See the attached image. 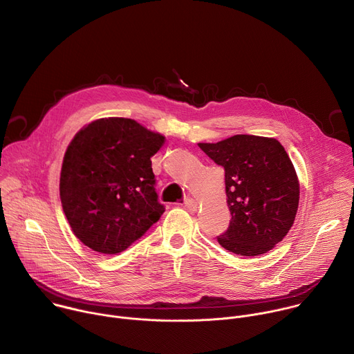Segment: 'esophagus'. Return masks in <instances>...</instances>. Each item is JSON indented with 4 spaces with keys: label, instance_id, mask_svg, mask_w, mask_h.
<instances>
[{
    "label": "esophagus",
    "instance_id": "obj_1",
    "mask_svg": "<svg viewBox=\"0 0 354 354\" xmlns=\"http://www.w3.org/2000/svg\"><path fill=\"white\" fill-rule=\"evenodd\" d=\"M183 206H185V209H186V210H189V212H196V210H197V203H196V200H194V198H192V197H187V198L185 200Z\"/></svg>",
    "mask_w": 354,
    "mask_h": 354
}]
</instances>
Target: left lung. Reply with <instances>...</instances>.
I'll list each match as a JSON object with an SVG mask.
<instances>
[{
    "label": "left lung",
    "instance_id": "8db88e82",
    "mask_svg": "<svg viewBox=\"0 0 354 354\" xmlns=\"http://www.w3.org/2000/svg\"><path fill=\"white\" fill-rule=\"evenodd\" d=\"M198 147L225 171L231 221L218 243L239 257L266 254L287 235L298 209L299 185L284 147L249 134Z\"/></svg>",
    "mask_w": 354,
    "mask_h": 354
}]
</instances>
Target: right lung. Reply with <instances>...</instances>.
I'll list each match as a JSON object with an SVG mask.
<instances>
[{"mask_svg":"<svg viewBox=\"0 0 354 354\" xmlns=\"http://www.w3.org/2000/svg\"><path fill=\"white\" fill-rule=\"evenodd\" d=\"M165 137L131 119L92 122L70 142L60 176V198L75 236L99 254L127 249L156 224L158 201L151 157Z\"/></svg>","mask_w":354,"mask_h":354,"instance_id":"obj_1","label":"right lung"}]
</instances>
